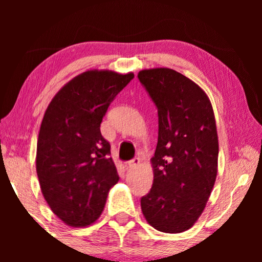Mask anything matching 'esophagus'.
Wrapping results in <instances>:
<instances>
[{"instance_id": "obj_1", "label": "esophagus", "mask_w": 262, "mask_h": 262, "mask_svg": "<svg viewBox=\"0 0 262 262\" xmlns=\"http://www.w3.org/2000/svg\"><path fill=\"white\" fill-rule=\"evenodd\" d=\"M139 164H140V158H137V157L130 159V161H128V166L132 167V168L136 167L137 165H139Z\"/></svg>"}]
</instances>
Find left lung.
Masks as SVG:
<instances>
[{"label": "left lung", "instance_id": "1", "mask_svg": "<svg viewBox=\"0 0 262 262\" xmlns=\"http://www.w3.org/2000/svg\"><path fill=\"white\" fill-rule=\"evenodd\" d=\"M137 77L158 110L154 183L141 209L158 231L184 232L201 216L216 180L214 111L206 92L173 69H144Z\"/></svg>", "mask_w": 262, "mask_h": 262}]
</instances>
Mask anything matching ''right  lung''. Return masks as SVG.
<instances>
[{"mask_svg": "<svg viewBox=\"0 0 262 262\" xmlns=\"http://www.w3.org/2000/svg\"><path fill=\"white\" fill-rule=\"evenodd\" d=\"M134 74L92 69L64 84L43 114L35 167L47 205L69 227L94 223L119 181L100 123Z\"/></svg>", "mask_w": 262, "mask_h": 262, "instance_id": "1", "label": "right lung"}]
</instances>
